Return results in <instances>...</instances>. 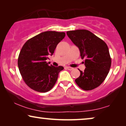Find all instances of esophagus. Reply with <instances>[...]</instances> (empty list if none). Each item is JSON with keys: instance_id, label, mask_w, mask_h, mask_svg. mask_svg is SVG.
<instances>
[{"instance_id": "obj_1", "label": "esophagus", "mask_w": 126, "mask_h": 126, "mask_svg": "<svg viewBox=\"0 0 126 126\" xmlns=\"http://www.w3.org/2000/svg\"><path fill=\"white\" fill-rule=\"evenodd\" d=\"M66 69L68 70H72L73 69V68H72V67H69V66H67L66 67Z\"/></svg>"}]
</instances>
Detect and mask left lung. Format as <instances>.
I'll use <instances>...</instances> for the list:
<instances>
[{
    "mask_svg": "<svg viewBox=\"0 0 126 126\" xmlns=\"http://www.w3.org/2000/svg\"><path fill=\"white\" fill-rule=\"evenodd\" d=\"M67 35L77 46L86 67L75 80L77 85L85 91L99 87L106 79L111 65V58L107 44L102 39L87 30L66 32Z\"/></svg>",
    "mask_w": 126,
    "mask_h": 126,
    "instance_id": "8db88e82",
    "label": "left lung"
}]
</instances>
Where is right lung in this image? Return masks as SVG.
<instances>
[{
	"label": "right lung",
	"mask_w": 126,
	"mask_h": 126,
	"mask_svg": "<svg viewBox=\"0 0 126 126\" xmlns=\"http://www.w3.org/2000/svg\"><path fill=\"white\" fill-rule=\"evenodd\" d=\"M64 32L47 31L29 39L20 51L18 65L25 83L39 92L50 90L63 67L49 66L46 60L52 56L56 46L64 38Z\"/></svg>",
	"instance_id": "1"
}]
</instances>
